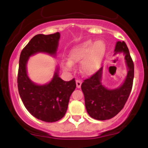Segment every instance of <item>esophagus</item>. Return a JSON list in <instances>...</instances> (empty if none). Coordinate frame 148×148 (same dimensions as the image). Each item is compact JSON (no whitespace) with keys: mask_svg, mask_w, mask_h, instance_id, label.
<instances>
[{"mask_svg":"<svg viewBox=\"0 0 148 148\" xmlns=\"http://www.w3.org/2000/svg\"><path fill=\"white\" fill-rule=\"evenodd\" d=\"M81 84H82V82H81V80H76V88H81Z\"/></svg>","mask_w":148,"mask_h":148,"instance_id":"1","label":"esophagus"}]
</instances>
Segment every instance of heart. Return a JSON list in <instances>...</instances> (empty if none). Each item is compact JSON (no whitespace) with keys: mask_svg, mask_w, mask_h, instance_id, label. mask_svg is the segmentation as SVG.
Wrapping results in <instances>:
<instances>
[{"mask_svg":"<svg viewBox=\"0 0 148 148\" xmlns=\"http://www.w3.org/2000/svg\"><path fill=\"white\" fill-rule=\"evenodd\" d=\"M105 44L101 40L92 43L91 40L84 42L74 47L69 53V61L64 62V68L71 70L72 64L81 61L80 70L85 75L93 74L97 69L104 53Z\"/></svg>","mask_w":148,"mask_h":148,"instance_id":"b5f03b06","label":"heart"}]
</instances>
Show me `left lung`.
Returning <instances> with one entry per match:
<instances>
[{"label":"left lung","mask_w":148,"mask_h":148,"mask_svg":"<svg viewBox=\"0 0 148 148\" xmlns=\"http://www.w3.org/2000/svg\"><path fill=\"white\" fill-rule=\"evenodd\" d=\"M123 53L128 67V73L124 84L120 88L108 90L101 82L102 67L95 74L84 80L81 90L84 95L86 111L91 118L98 120H109L121 111L127 102L133 86L134 62L125 42H118L115 54Z\"/></svg>","instance_id":"left-lung-1"}]
</instances>
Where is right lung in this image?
<instances>
[{"label": "right lung", "instance_id": "add662e5", "mask_svg": "<svg viewBox=\"0 0 148 148\" xmlns=\"http://www.w3.org/2000/svg\"><path fill=\"white\" fill-rule=\"evenodd\" d=\"M59 39V33L36 35L23 49L19 58L17 84L21 99L30 114L47 123L56 122L65 115L69 97L76 88L75 79L63 81L58 76L57 69L49 84L39 86L28 78L26 64L30 56L37 53L56 55Z\"/></svg>", "mask_w": 148, "mask_h": 148}]
</instances>
